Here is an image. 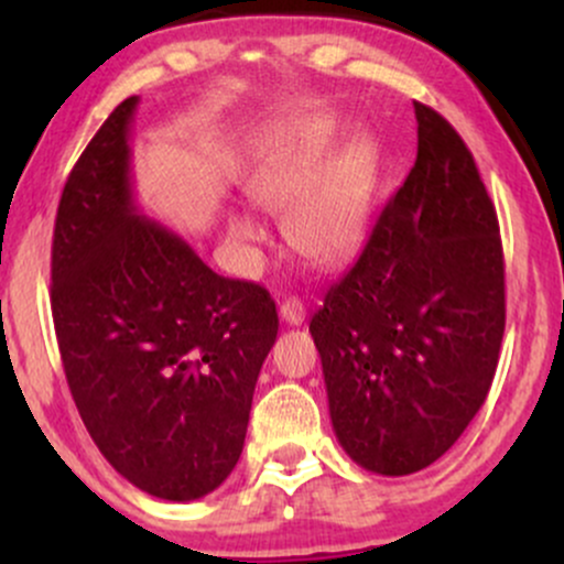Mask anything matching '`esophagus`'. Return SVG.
<instances>
[{
	"label": "esophagus",
	"instance_id": "1",
	"mask_svg": "<svg viewBox=\"0 0 564 564\" xmlns=\"http://www.w3.org/2000/svg\"><path fill=\"white\" fill-rule=\"evenodd\" d=\"M281 318L289 323V326H300L304 321V304L296 296H289V300L281 302Z\"/></svg>",
	"mask_w": 564,
	"mask_h": 564
}]
</instances>
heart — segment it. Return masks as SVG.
<instances>
[{
    "instance_id": "1",
    "label": "heart",
    "mask_w": 564,
    "mask_h": 564,
    "mask_svg": "<svg viewBox=\"0 0 564 564\" xmlns=\"http://www.w3.org/2000/svg\"><path fill=\"white\" fill-rule=\"evenodd\" d=\"M345 124L336 116H318L257 170L246 191L264 212L283 215L286 238L304 260L315 264L345 262L366 238L379 174V148L371 134L355 132L334 150ZM230 241L251 251L264 243V230L251 217L232 212Z\"/></svg>"
}]
</instances>
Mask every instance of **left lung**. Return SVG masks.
<instances>
[{
  "label": "left lung",
  "mask_w": 564,
  "mask_h": 564,
  "mask_svg": "<svg viewBox=\"0 0 564 564\" xmlns=\"http://www.w3.org/2000/svg\"><path fill=\"white\" fill-rule=\"evenodd\" d=\"M419 151L358 262L310 321L328 411L355 464H435L480 411L507 323L498 217L469 148L413 102Z\"/></svg>",
  "instance_id": "obj_1"
}]
</instances>
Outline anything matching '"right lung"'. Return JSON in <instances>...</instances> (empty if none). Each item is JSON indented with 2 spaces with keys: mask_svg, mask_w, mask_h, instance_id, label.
<instances>
[{
  "mask_svg": "<svg viewBox=\"0 0 564 564\" xmlns=\"http://www.w3.org/2000/svg\"><path fill=\"white\" fill-rule=\"evenodd\" d=\"M127 97L63 187L53 321L89 437L124 480L166 501L219 488L243 451L251 398L278 336L260 283L217 275L132 196Z\"/></svg>",
  "mask_w": 564,
  "mask_h": 564,
  "instance_id": "1",
  "label": "right lung"
}]
</instances>
